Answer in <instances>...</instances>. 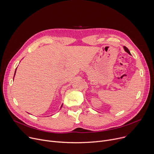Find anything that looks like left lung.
<instances>
[{
	"instance_id": "obj_1",
	"label": "left lung",
	"mask_w": 154,
	"mask_h": 154,
	"mask_svg": "<svg viewBox=\"0 0 154 154\" xmlns=\"http://www.w3.org/2000/svg\"><path fill=\"white\" fill-rule=\"evenodd\" d=\"M124 50H125V52H127L128 54H130V55H131V52H130V51H128V48H127L125 46H124Z\"/></svg>"
}]
</instances>
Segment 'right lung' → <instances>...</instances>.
Masks as SVG:
<instances>
[{"mask_svg":"<svg viewBox=\"0 0 154 154\" xmlns=\"http://www.w3.org/2000/svg\"><path fill=\"white\" fill-rule=\"evenodd\" d=\"M15 72H16V70H15ZM62 106H61V107H62Z\"/></svg>","mask_w":154,"mask_h":154,"instance_id":"1","label":"right lung"}]
</instances>
